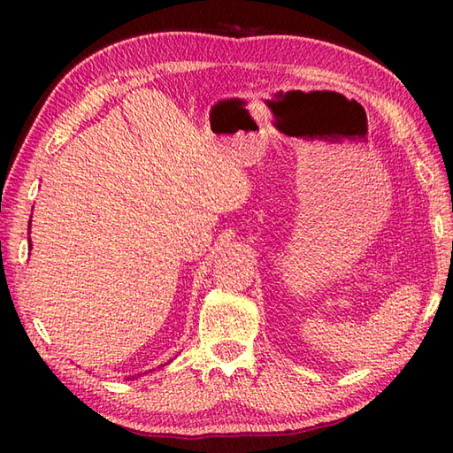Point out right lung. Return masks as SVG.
Here are the masks:
<instances>
[{"mask_svg": "<svg viewBox=\"0 0 453 453\" xmlns=\"http://www.w3.org/2000/svg\"><path fill=\"white\" fill-rule=\"evenodd\" d=\"M28 226H31V224H28Z\"/></svg>", "mask_w": 453, "mask_h": 453, "instance_id": "add662e5", "label": "right lung"}]
</instances>
